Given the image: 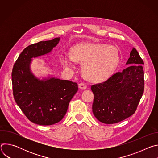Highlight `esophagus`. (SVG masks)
<instances>
[{
  "mask_svg": "<svg viewBox=\"0 0 158 158\" xmlns=\"http://www.w3.org/2000/svg\"><path fill=\"white\" fill-rule=\"evenodd\" d=\"M79 88L80 89H85L87 88V85L83 82H81L79 84Z\"/></svg>",
  "mask_w": 158,
  "mask_h": 158,
  "instance_id": "obj_1",
  "label": "esophagus"
}]
</instances>
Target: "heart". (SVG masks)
<instances>
[{
  "mask_svg": "<svg viewBox=\"0 0 158 158\" xmlns=\"http://www.w3.org/2000/svg\"><path fill=\"white\" fill-rule=\"evenodd\" d=\"M72 60L83 64L82 71L85 78L94 82L107 80L115 71L120 60L118 49L110 45L83 42L71 48V57L63 54L61 61L71 67Z\"/></svg>",
  "mask_w": 158,
  "mask_h": 158,
  "instance_id": "b5f03b06",
  "label": "heart"
}]
</instances>
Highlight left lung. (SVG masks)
Listing matches in <instances>:
<instances>
[{
	"instance_id": "obj_1",
	"label": "left lung",
	"mask_w": 158,
	"mask_h": 158,
	"mask_svg": "<svg viewBox=\"0 0 158 158\" xmlns=\"http://www.w3.org/2000/svg\"><path fill=\"white\" fill-rule=\"evenodd\" d=\"M143 64L138 52L133 48L126 62L127 67L91 86L94 95L93 112L98 121L114 124L134 113L144 93Z\"/></svg>"
}]
</instances>
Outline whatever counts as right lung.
<instances>
[{
    "label": "right lung",
    "mask_w": 158,
    "mask_h": 158,
    "mask_svg": "<svg viewBox=\"0 0 158 158\" xmlns=\"http://www.w3.org/2000/svg\"><path fill=\"white\" fill-rule=\"evenodd\" d=\"M59 40L57 37L30 45L20 53L12 69L15 101L27 119L39 125L49 126L61 121L78 91L76 82L53 77L40 80L31 71L32 58L51 52Z\"/></svg>",
    "instance_id": "add662e5"
}]
</instances>
